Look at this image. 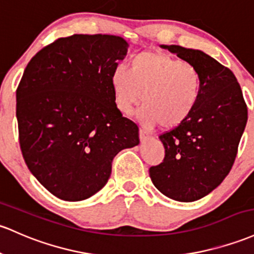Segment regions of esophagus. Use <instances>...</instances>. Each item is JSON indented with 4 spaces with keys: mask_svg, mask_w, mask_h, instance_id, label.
Here are the masks:
<instances>
[{
    "mask_svg": "<svg viewBox=\"0 0 254 254\" xmlns=\"http://www.w3.org/2000/svg\"><path fill=\"white\" fill-rule=\"evenodd\" d=\"M138 135H140V140L141 141L146 140V138L148 137V133H147L146 131H144V130H142V129H140V131H138Z\"/></svg>",
    "mask_w": 254,
    "mask_h": 254,
    "instance_id": "obj_1",
    "label": "esophagus"
}]
</instances>
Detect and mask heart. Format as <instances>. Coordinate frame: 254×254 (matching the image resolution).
Instances as JSON below:
<instances>
[{
    "mask_svg": "<svg viewBox=\"0 0 254 254\" xmlns=\"http://www.w3.org/2000/svg\"><path fill=\"white\" fill-rule=\"evenodd\" d=\"M111 85L119 112L131 113L141 100L140 117L147 127L172 129L194 112L202 78L191 64L161 52H142L130 60L129 68L113 69Z\"/></svg>",
    "mask_w": 254,
    "mask_h": 254,
    "instance_id": "heart-1",
    "label": "heart"
}]
</instances>
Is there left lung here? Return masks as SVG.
Here are the masks:
<instances>
[{"instance_id": "1", "label": "left lung", "mask_w": 254, "mask_h": 254, "mask_svg": "<svg viewBox=\"0 0 254 254\" xmlns=\"http://www.w3.org/2000/svg\"><path fill=\"white\" fill-rule=\"evenodd\" d=\"M160 47L199 69L202 89L189 118L159 136L165 158L149 169V176L155 188L170 199L196 201L229 174L246 127L247 106L233 72L212 57L199 49Z\"/></svg>"}]
</instances>
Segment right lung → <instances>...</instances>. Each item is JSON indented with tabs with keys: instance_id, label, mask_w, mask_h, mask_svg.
I'll use <instances>...</instances> for the list:
<instances>
[{
	"instance_id": "add662e5",
	"label": "right lung",
	"mask_w": 254,
	"mask_h": 254,
	"mask_svg": "<svg viewBox=\"0 0 254 254\" xmlns=\"http://www.w3.org/2000/svg\"><path fill=\"white\" fill-rule=\"evenodd\" d=\"M127 48L118 36L73 35L44 47L25 68L16 89L21 153L36 180L61 200L97 193L113 158L140 143L111 85Z\"/></svg>"
}]
</instances>
